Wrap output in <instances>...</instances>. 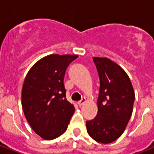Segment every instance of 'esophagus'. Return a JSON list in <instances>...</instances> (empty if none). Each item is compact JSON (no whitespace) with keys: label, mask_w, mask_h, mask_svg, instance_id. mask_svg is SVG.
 <instances>
[{"label":"esophagus","mask_w":154,"mask_h":154,"mask_svg":"<svg viewBox=\"0 0 154 154\" xmlns=\"http://www.w3.org/2000/svg\"><path fill=\"white\" fill-rule=\"evenodd\" d=\"M85 102H86V99L84 97V98L82 99V101H80L77 102V105H79V106H82L83 105H85Z\"/></svg>","instance_id":"34e87169"}]
</instances>
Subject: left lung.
Segmentation results:
<instances>
[{"label": "left lung", "instance_id": "left-lung-1", "mask_svg": "<svg viewBox=\"0 0 154 154\" xmlns=\"http://www.w3.org/2000/svg\"><path fill=\"white\" fill-rule=\"evenodd\" d=\"M100 78L97 114L86 122L87 132L97 142L109 144L124 133L135 100L134 87L125 71L107 57H93Z\"/></svg>", "mask_w": 154, "mask_h": 154}]
</instances>
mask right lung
I'll return each mask as SVG.
<instances>
[{
	"label": "right lung",
	"mask_w": 154,
	"mask_h": 154,
	"mask_svg": "<svg viewBox=\"0 0 154 154\" xmlns=\"http://www.w3.org/2000/svg\"><path fill=\"white\" fill-rule=\"evenodd\" d=\"M77 55L50 54L32 65L24 81L21 105L32 130L44 140L62 135L74 113L65 97L64 77L68 65Z\"/></svg>",
	"instance_id": "right-lung-1"
}]
</instances>
